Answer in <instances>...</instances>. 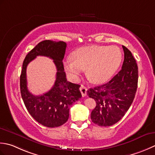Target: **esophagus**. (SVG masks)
<instances>
[{"instance_id": "1", "label": "esophagus", "mask_w": 155, "mask_h": 155, "mask_svg": "<svg viewBox=\"0 0 155 155\" xmlns=\"http://www.w3.org/2000/svg\"><path fill=\"white\" fill-rule=\"evenodd\" d=\"M80 91H81V93L82 96L84 97V96H86L87 95V89L86 87H85V86H82V85H81L80 88Z\"/></svg>"}]
</instances>
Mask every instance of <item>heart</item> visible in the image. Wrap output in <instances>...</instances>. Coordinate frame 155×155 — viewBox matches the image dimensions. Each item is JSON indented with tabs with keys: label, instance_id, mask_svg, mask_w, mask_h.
<instances>
[{
	"label": "heart",
	"instance_id": "heart-1",
	"mask_svg": "<svg viewBox=\"0 0 155 155\" xmlns=\"http://www.w3.org/2000/svg\"><path fill=\"white\" fill-rule=\"evenodd\" d=\"M122 52L116 46L91 45L77 49L64 62L65 69L72 81H77L84 69L94 84L108 80L119 68Z\"/></svg>",
	"mask_w": 155,
	"mask_h": 155
}]
</instances>
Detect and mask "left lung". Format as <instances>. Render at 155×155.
<instances>
[{
	"mask_svg": "<svg viewBox=\"0 0 155 155\" xmlns=\"http://www.w3.org/2000/svg\"><path fill=\"white\" fill-rule=\"evenodd\" d=\"M124 59L122 69L108 83L87 91L96 106L91 113L92 122L100 126L116 124L133 102L138 85V66L132 53L122 45Z\"/></svg>",
	"mask_w": 155,
	"mask_h": 155,
	"instance_id": "1",
	"label": "left lung"
}]
</instances>
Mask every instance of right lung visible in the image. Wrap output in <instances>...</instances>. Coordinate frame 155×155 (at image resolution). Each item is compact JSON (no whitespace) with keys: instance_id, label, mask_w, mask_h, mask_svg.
Wrapping results in <instances>:
<instances>
[{"instance_id":"obj_1","label":"right lung","mask_w":155,"mask_h":155,"mask_svg":"<svg viewBox=\"0 0 155 155\" xmlns=\"http://www.w3.org/2000/svg\"><path fill=\"white\" fill-rule=\"evenodd\" d=\"M67 44L64 41L45 40L40 42L25 58L20 76L21 97L28 112L39 124L49 128L58 127L68 121L69 106L80 100L79 84L66 79L62 60ZM37 56L52 58L56 66V80L52 89L41 96H35L27 89L26 71L28 64Z\"/></svg>"}]
</instances>
